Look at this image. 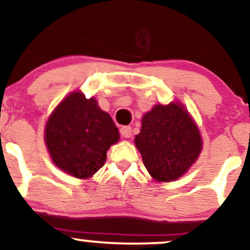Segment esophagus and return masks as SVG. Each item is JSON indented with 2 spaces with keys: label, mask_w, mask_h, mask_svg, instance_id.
I'll return each mask as SVG.
<instances>
[{
  "label": "esophagus",
  "mask_w": 250,
  "mask_h": 250,
  "mask_svg": "<svg viewBox=\"0 0 250 250\" xmlns=\"http://www.w3.org/2000/svg\"><path fill=\"white\" fill-rule=\"evenodd\" d=\"M120 133H121L123 137L128 139V137H131V135H133V130H131V127H129V125H125V127L120 129Z\"/></svg>",
  "instance_id": "obj_1"
}]
</instances>
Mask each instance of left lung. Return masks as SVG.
<instances>
[{"mask_svg":"<svg viewBox=\"0 0 250 250\" xmlns=\"http://www.w3.org/2000/svg\"><path fill=\"white\" fill-rule=\"evenodd\" d=\"M135 145L149 174L163 182L182 176L202 149L199 129L180 103L157 104L146 114Z\"/></svg>","mask_w":250,"mask_h":250,"instance_id":"1","label":"left lung"}]
</instances>
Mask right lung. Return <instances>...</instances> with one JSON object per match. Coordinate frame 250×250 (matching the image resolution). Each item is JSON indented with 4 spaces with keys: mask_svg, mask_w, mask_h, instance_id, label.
Segmentation results:
<instances>
[{
    "mask_svg": "<svg viewBox=\"0 0 250 250\" xmlns=\"http://www.w3.org/2000/svg\"><path fill=\"white\" fill-rule=\"evenodd\" d=\"M51 159L71 176L85 179L103 167L107 150L120 139L110 115L94 97L75 91L60 103L45 125Z\"/></svg>",
    "mask_w": 250,
    "mask_h": 250,
    "instance_id": "add662e5",
    "label": "right lung"
}]
</instances>
